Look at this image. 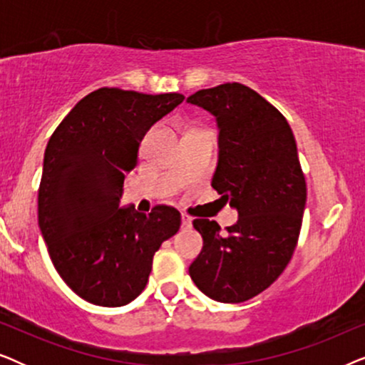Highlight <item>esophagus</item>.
I'll return each mask as SVG.
<instances>
[{
    "mask_svg": "<svg viewBox=\"0 0 365 365\" xmlns=\"http://www.w3.org/2000/svg\"><path fill=\"white\" fill-rule=\"evenodd\" d=\"M181 226H182L184 229L191 227V226H192V217L187 216V214H182V216H181Z\"/></svg>",
    "mask_w": 365,
    "mask_h": 365,
    "instance_id": "esophagus-1",
    "label": "esophagus"
}]
</instances>
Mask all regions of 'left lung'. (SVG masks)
I'll use <instances>...</instances> for the list:
<instances>
[{"label": "left lung", "mask_w": 365, "mask_h": 365, "mask_svg": "<svg viewBox=\"0 0 365 365\" xmlns=\"http://www.w3.org/2000/svg\"><path fill=\"white\" fill-rule=\"evenodd\" d=\"M187 103L216 118L219 159L211 186L239 216L226 234L216 221L192 222L202 251L189 276L214 301L244 302L281 276L296 249L307 197L296 139L286 118L244 84L201 89Z\"/></svg>", "instance_id": "1"}]
</instances>
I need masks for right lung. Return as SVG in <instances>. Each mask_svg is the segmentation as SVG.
Masks as SVG:
<instances>
[{
	"label": "right lung",
	"mask_w": 365,
	"mask_h": 365,
	"mask_svg": "<svg viewBox=\"0 0 365 365\" xmlns=\"http://www.w3.org/2000/svg\"><path fill=\"white\" fill-rule=\"evenodd\" d=\"M184 101L179 93L99 88L49 138L38 191V222L59 276L84 301L126 306L146 287L153 257L181 226V214L121 207L149 128Z\"/></svg>",
	"instance_id": "1"
}]
</instances>
